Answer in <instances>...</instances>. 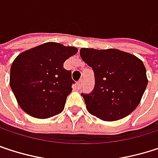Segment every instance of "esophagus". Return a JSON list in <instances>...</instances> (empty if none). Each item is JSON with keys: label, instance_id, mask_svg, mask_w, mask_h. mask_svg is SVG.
<instances>
[{"label": "esophagus", "instance_id": "obj_1", "mask_svg": "<svg viewBox=\"0 0 158 158\" xmlns=\"http://www.w3.org/2000/svg\"><path fill=\"white\" fill-rule=\"evenodd\" d=\"M82 86H83V80H80V81L77 82V88L78 89H81Z\"/></svg>", "mask_w": 158, "mask_h": 158}]
</instances>
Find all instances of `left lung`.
<instances>
[{
    "mask_svg": "<svg viewBox=\"0 0 158 158\" xmlns=\"http://www.w3.org/2000/svg\"><path fill=\"white\" fill-rule=\"evenodd\" d=\"M80 56L95 73L93 91L82 94L89 113L108 121L131 114L139 105L148 83L143 61L114 48H82Z\"/></svg>",
    "mask_w": 158,
    "mask_h": 158,
    "instance_id": "obj_1",
    "label": "left lung"
}]
</instances>
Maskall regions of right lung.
Returning a JSON list of instances; mask_svg holds the SVG:
<instances>
[{
	"instance_id": "obj_1",
	"label": "right lung",
	"mask_w": 158,
	"mask_h": 158,
	"mask_svg": "<svg viewBox=\"0 0 158 158\" xmlns=\"http://www.w3.org/2000/svg\"><path fill=\"white\" fill-rule=\"evenodd\" d=\"M77 53L74 47L47 42L19 54L11 66L10 86L21 109L37 118L60 114L72 92V72L64 61Z\"/></svg>"
}]
</instances>
